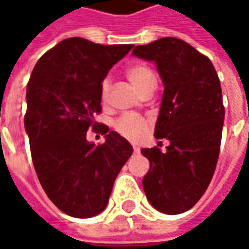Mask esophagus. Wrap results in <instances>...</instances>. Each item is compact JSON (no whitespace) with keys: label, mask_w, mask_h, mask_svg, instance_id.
Here are the masks:
<instances>
[{"label":"esophagus","mask_w":249,"mask_h":249,"mask_svg":"<svg viewBox=\"0 0 249 249\" xmlns=\"http://www.w3.org/2000/svg\"><path fill=\"white\" fill-rule=\"evenodd\" d=\"M133 152H135L136 155H139V153H140V149H139V148H137V146L133 145Z\"/></svg>","instance_id":"1"}]
</instances>
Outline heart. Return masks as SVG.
Segmentation results:
<instances>
[{"label":"heart","mask_w":249,"mask_h":249,"mask_svg":"<svg viewBox=\"0 0 249 249\" xmlns=\"http://www.w3.org/2000/svg\"><path fill=\"white\" fill-rule=\"evenodd\" d=\"M125 73H126L128 80L140 93L146 90L148 88L156 85L155 73L152 71L149 66L144 64H133L128 66ZM109 89H110L109 80H104L101 84V97L104 101L108 98ZM114 129L129 140H140L149 129V121L137 114H124L114 121Z\"/></svg>","instance_id":"b5f03b06"}]
</instances>
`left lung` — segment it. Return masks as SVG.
Segmentation results:
<instances>
[{
	"label": "left lung",
	"mask_w": 249,
	"mask_h": 249,
	"mask_svg": "<svg viewBox=\"0 0 249 249\" xmlns=\"http://www.w3.org/2000/svg\"><path fill=\"white\" fill-rule=\"evenodd\" d=\"M132 54L156 64L164 93L155 137L167 139L141 149L149 160L142 187L153 208L183 213L207 191L217 164L224 124L221 87L208 57L175 37L136 46Z\"/></svg>",
	"instance_id": "8db88e82"
}]
</instances>
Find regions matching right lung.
Wrapping results in <instances>:
<instances>
[{"label": "right lung", "instance_id": "1", "mask_svg": "<svg viewBox=\"0 0 249 249\" xmlns=\"http://www.w3.org/2000/svg\"><path fill=\"white\" fill-rule=\"evenodd\" d=\"M132 48L66 38L37 61L28 82L24 123L36 173L52 203L71 217L103 212L133 152L107 125L101 126L104 144L87 140L88 129L101 125L94 116L101 112L104 78Z\"/></svg>", "mask_w": 249, "mask_h": 249}]
</instances>
